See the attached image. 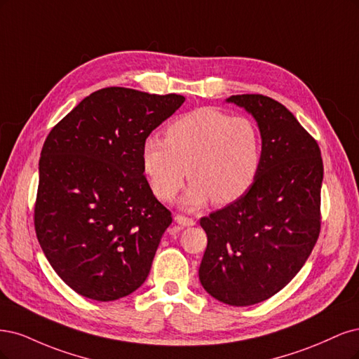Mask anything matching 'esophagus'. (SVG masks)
<instances>
[{"label": "esophagus", "mask_w": 359, "mask_h": 359, "mask_svg": "<svg viewBox=\"0 0 359 359\" xmlns=\"http://www.w3.org/2000/svg\"><path fill=\"white\" fill-rule=\"evenodd\" d=\"M176 222H177L180 226H194V225H195V219L187 217V216H183V215H177V216H176Z\"/></svg>", "instance_id": "esophagus-1"}]
</instances>
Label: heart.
Here are the masks:
<instances>
[{
  "instance_id": "b5f03b06",
  "label": "heart",
  "mask_w": 359,
  "mask_h": 359,
  "mask_svg": "<svg viewBox=\"0 0 359 359\" xmlns=\"http://www.w3.org/2000/svg\"><path fill=\"white\" fill-rule=\"evenodd\" d=\"M262 159L258 123L215 107L184 114L168 125L165 140L147 137L142 147L143 171L158 198L170 201L192 179L180 200L184 209L238 200L258 179Z\"/></svg>"
}]
</instances>
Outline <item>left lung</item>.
Returning a JSON list of instances; mask_svg holds the SVG:
<instances>
[{
	"label": "left lung",
	"mask_w": 359,
	"mask_h": 359,
	"mask_svg": "<svg viewBox=\"0 0 359 359\" xmlns=\"http://www.w3.org/2000/svg\"><path fill=\"white\" fill-rule=\"evenodd\" d=\"M255 118L264 144L258 179L238 200L200 219L203 287L229 306L269 299L291 282L320 231V149L283 104L259 94L226 100Z\"/></svg>",
	"instance_id": "left-lung-1"
}]
</instances>
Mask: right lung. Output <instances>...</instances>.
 Returning a JSON list of instances; mask_svg holds the SVG:
<instances>
[{
	"mask_svg": "<svg viewBox=\"0 0 359 359\" xmlns=\"http://www.w3.org/2000/svg\"><path fill=\"white\" fill-rule=\"evenodd\" d=\"M183 101L104 88L46 138L34 225L46 258L77 294L114 302L144 283L172 217L143 175L142 147Z\"/></svg>",
	"mask_w": 359,
	"mask_h": 359,
	"instance_id": "1",
	"label": "right lung"
}]
</instances>
